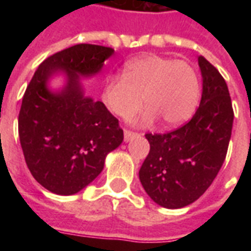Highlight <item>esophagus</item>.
I'll use <instances>...</instances> for the list:
<instances>
[{"label": "esophagus", "instance_id": "34e87169", "mask_svg": "<svg viewBox=\"0 0 251 251\" xmlns=\"http://www.w3.org/2000/svg\"><path fill=\"white\" fill-rule=\"evenodd\" d=\"M140 136L138 133H134V131H130V130H125L124 131V138H125V141H130V140H133L134 137Z\"/></svg>", "mask_w": 251, "mask_h": 251}]
</instances>
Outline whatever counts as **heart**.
I'll return each instance as SVG.
<instances>
[{"mask_svg":"<svg viewBox=\"0 0 251 251\" xmlns=\"http://www.w3.org/2000/svg\"><path fill=\"white\" fill-rule=\"evenodd\" d=\"M144 103V122L163 120L165 126H179L198 107L200 80L189 63L172 57L145 55L127 62L124 75L106 79L102 102L122 120H130Z\"/></svg>","mask_w":251,"mask_h":251,"instance_id":"heart-1","label":"heart"}]
</instances>
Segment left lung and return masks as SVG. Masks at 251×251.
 Wrapping results in <instances>:
<instances>
[{
    "label": "left lung",
    "instance_id": "obj_1",
    "mask_svg": "<svg viewBox=\"0 0 251 251\" xmlns=\"http://www.w3.org/2000/svg\"><path fill=\"white\" fill-rule=\"evenodd\" d=\"M203 93L195 115L165 134H145L151 145L138 172L151 199L165 208L194 203L212 184L227 154L234 121L231 98L219 71L199 56Z\"/></svg>",
    "mask_w": 251,
    "mask_h": 251
}]
</instances>
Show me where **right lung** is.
<instances>
[{
	"label": "right lung",
	"instance_id": "1",
	"mask_svg": "<svg viewBox=\"0 0 251 251\" xmlns=\"http://www.w3.org/2000/svg\"><path fill=\"white\" fill-rule=\"evenodd\" d=\"M110 47L76 44L47 57L26 87L19 114L20 144L37 183L56 195H74L98 176L104 158L124 141L118 120L100 100L84 95L80 77L102 71ZM63 73L66 86L48 82Z\"/></svg>",
	"mask_w": 251,
	"mask_h": 251
}]
</instances>
